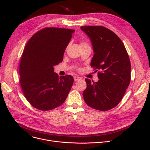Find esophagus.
I'll use <instances>...</instances> for the list:
<instances>
[{
	"label": "esophagus",
	"mask_w": 150,
	"mask_h": 150,
	"mask_svg": "<svg viewBox=\"0 0 150 150\" xmlns=\"http://www.w3.org/2000/svg\"><path fill=\"white\" fill-rule=\"evenodd\" d=\"M81 80H82V78L81 77H79V76H75L74 77L75 81H80Z\"/></svg>",
	"instance_id": "1"
}]
</instances>
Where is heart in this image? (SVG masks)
I'll use <instances>...</instances> for the list:
<instances>
[{
	"label": "heart",
	"mask_w": 150,
	"mask_h": 150,
	"mask_svg": "<svg viewBox=\"0 0 150 150\" xmlns=\"http://www.w3.org/2000/svg\"><path fill=\"white\" fill-rule=\"evenodd\" d=\"M84 45H88L87 44H86V42H81V46H84Z\"/></svg>",
	"instance_id": "1"
}]
</instances>
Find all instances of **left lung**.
<instances>
[{
	"instance_id": "left-lung-1",
	"label": "left lung",
	"mask_w": 150,
	"mask_h": 150,
	"mask_svg": "<svg viewBox=\"0 0 150 150\" xmlns=\"http://www.w3.org/2000/svg\"><path fill=\"white\" fill-rule=\"evenodd\" d=\"M92 43L94 54L91 66L98 69V81L86 78L83 92L86 103L99 111L115 107L122 99L131 80V63L121 39L101 26L81 27Z\"/></svg>"
}]
</instances>
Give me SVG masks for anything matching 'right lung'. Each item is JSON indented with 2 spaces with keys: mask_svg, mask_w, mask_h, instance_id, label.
Masks as SVG:
<instances>
[{
  "mask_svg": "<svg viewBox=\"0 0 150 150\" xmlns=\"http://www.w3.org/2000/svg\"><path fill=\"white\" fill-rule=\"evenodd\" d=\"M75 30L45 28L38 31L27 43L19 66L20 83L29 103L41 111L61 105L74 83L71 75L59 76L54 66L63 55Z\"/></svg>",
  "mask_w": 150,
  "mask_h": 150,
  "instance_id": "obj_1",
  "label": "right lung"
}]
</instances>
